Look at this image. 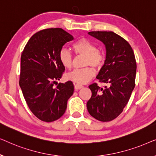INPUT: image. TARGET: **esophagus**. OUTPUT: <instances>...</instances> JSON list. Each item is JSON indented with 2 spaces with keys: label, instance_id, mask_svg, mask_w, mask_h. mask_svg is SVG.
Returning <instances> with one entry per match:
<instances>
[{
  "label": "esophagus",
  "instance_id": "1",
  "mask_svg": "<svg viewBox=\"0 0 156 156\" xmlns=\"http://www.w3.org/2000/svg\"><path fill=\"white\" fill-rule=\"evenodd\" d=\"M74 89H80L83 88V86H82V85H81V84H75V83H74Z\"/></svg>",
  "mask_w": 156,
  "mask_h": 156
}]
</instances>
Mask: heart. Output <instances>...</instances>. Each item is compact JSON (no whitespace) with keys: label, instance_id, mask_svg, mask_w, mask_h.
<instances>
[{"label":"heart","instance_id":"b5f03b06","mask_svg":"<svg viewBox=\"0 0 156 156\" xmlns=\"http://www.w3.org/2000/svg\"><path fill=\"white\" fill-rule=\"evenodd\" d=\"M72 49L76 55L84 57L83 66L87 67L69 72L66 77L68 80L78 84H86L94 75V71L90 66L95 69H101L105 63V55L101 51L97 50L95 44L85 38H81L74 42L72 44ZM59 60L66 69H70L72 67L73 57L71 53L65 49H62L59 52Z\"/></svg>","mask_w":156,"mask_h":156}]
</instances>
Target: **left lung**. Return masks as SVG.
<instances>
[{"instance_id": "left-lung-1", "label": "left lung", "mask_w": 156, "mask_h": 156, "mask_svg": "<svg viewBox=\"0 0 156 156\" xmlns=\"http://www.w3.org/2000/svg\"><path fill=\"white\" fill-rule=\"evenodd\" d=\"M89 35L105 44V63L97 78L107 85L97 83L89 86L91 97L87 101L89 114L98 121L114 120L122 113L135 87L136 61L131 46L112 31H91Z\"/></svg>"}]
</instances>
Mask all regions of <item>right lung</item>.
<instances>
[{
  "mask_svg": "<svg viewBox=\"0 0 156 156\" xmlns=\"http://www.w3.org/2000/svg\"><path fill=\"white\" fill-rule=\"evenodd\" d=\"M72 36L62 28H47L34 34L27 42L20 59L19 84L32 113L45 122L60 118L73 94L72 82L59 83L65 67L59 53Z\"/></svg>",
  "mask_w": 156,
  "mask_h": 156,
  "instance_id": "add662e5",
  "label": "right lung"
}]
</instances>
